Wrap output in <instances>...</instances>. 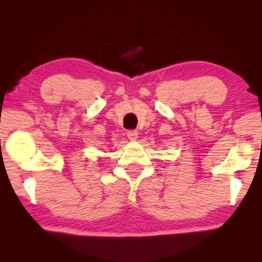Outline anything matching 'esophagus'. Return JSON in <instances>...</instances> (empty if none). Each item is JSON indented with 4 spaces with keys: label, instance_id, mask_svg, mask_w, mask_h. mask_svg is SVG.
Instances as JSON below:
<instances>
[{
    "label": "esophagus",
    "instance_id": "esophagus-1",
    "mask_svg": "<svg viewBox=\"0 0 262 262\" xmlns=\"http://www.w3.org/2000/svg\"><path fill=\"white\" fill-rule=\"evenodd\" d=\"M137 135H139V133H137L136 130H129V132L127 133L128 139L132 140V141H136L137 140Z\"/></svg>",
    "mask_w": 262,
    "mask_h": 262
}]
</instances>
